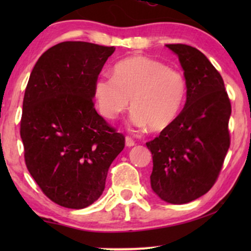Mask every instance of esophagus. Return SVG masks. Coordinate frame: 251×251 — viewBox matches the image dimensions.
<instances>
[{
    "label": "esophagus",
    "mask_w": 251,
    "mask_h": 251,
    "mask_svg": "<svg viewBox=\"0 0 251 251\" xmlns=\"http://www.w3.org/2000/svg\"><path fill=\"white\" fill-rule=\"evenodd\" d=\"M126 145L128 146V147L133 146V145H135V140H133V139L131 138V137L126 136Z\"/></svg>",
    "instance_id": "obj_1"
}]
</instances>
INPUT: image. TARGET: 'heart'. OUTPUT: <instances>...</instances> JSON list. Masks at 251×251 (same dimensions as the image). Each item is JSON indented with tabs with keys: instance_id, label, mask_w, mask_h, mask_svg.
Listing matches in <instances>:
<instances>
[{
	"instance_id": "b5f03b06",
	"label": "heart",
	"mask_w": 251,
	"mask_h": 251,
	"mask_svg": "<svg viewBox=\"0 0 251 251\" xmlns=\"http://www.w3.org/2000/svg\"><path fill=\"white\" fill-rule=\"evenodd\" d=\"M184 74L166 63L145 56L119 61L112 76L95 80L94 96L100 114L114 120L131 99V123L153 131L166 129L178 118L186 98Z\"/></svg>"
}]
</instances>
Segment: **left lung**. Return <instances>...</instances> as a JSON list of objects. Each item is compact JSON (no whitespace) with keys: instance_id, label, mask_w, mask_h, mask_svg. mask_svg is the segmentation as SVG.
Segmentation results:
<instances>
[{"instance_id":"8db88e82","label":"left lung","mask_w":251,"mask_h":251,"mask_svg":"<svg viewBox=\"0 0 251 251\" xmlns=\"http://www.w3.org/2000/svg\"><path fill=\"white\" fill-rule=\"evenodd\" d=\"M178 56L186 102L178 118L146 143L153 155L151 186L163 201L183 204L207 193L217 180L231 144V101L222 75L201 51L166 44Z\"/></svg>"}]
</instances>
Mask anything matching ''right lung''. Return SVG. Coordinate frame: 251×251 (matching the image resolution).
<instances>
[{"label":"right lung","mask_w":251,"mask_h":251,"mask_svg":"<svg viewBox=\"0 0 251 251\" xmlns=\"http://www.w3.org/2000/svg\"><path fill=\"white\" fill-rule=\"evenodd\" d=\"M114 47L67 41L36 61L23 101L20 137L30 176L54 203L82 209L102 194L122 133L96 111L94 83Z\"/></svg>","instance_id":"obj_1"}]
</instances>
